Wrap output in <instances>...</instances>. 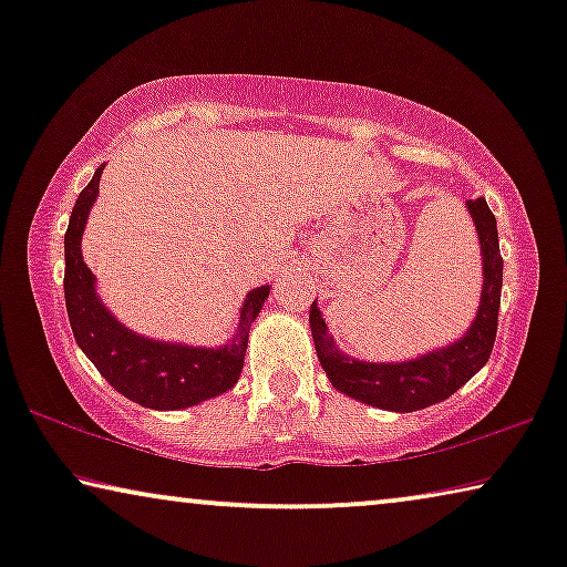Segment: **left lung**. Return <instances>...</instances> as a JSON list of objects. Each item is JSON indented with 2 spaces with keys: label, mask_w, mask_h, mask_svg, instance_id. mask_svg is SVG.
Returning a JSON list of instances; mask_svg holds the SVG:
<instances>
[{
  "label": "left lung",
  "mask_w": 567,
  "mask_h": 567,
  "mask_svg": "<svg viewBox=\"0 0 567 567\" xmlns=\"http://www.w3.org/2000/svg\"><path fill=\"white\" fill-rule=\"evenodd\" d=\"M467 212L475 221L480 252H483V293H480L477 317L470 330L456 343L417 355L413 361L367 363L338 351L328 324L317 309V301H312L309 324H312L317 359L336 390L367 402V405L394 410V413H413V410L452 398L462 384H467L485 367L495 343V330H498L503 258L498 227H495V216L487 208L485 198L467 200Z\"/></svg>",
  "instance_id": "1"
}]
</instances>
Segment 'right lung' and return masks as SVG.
I'll use <instances>...</instances> for the list:
<instances>
[{
	"instance_id": "right-lung-1",
	"label": "right lung",
	"mask_w": 567,
	"mask_h": 567,
	"mask_svg": "<svg viewBox=\"0 0 567 567\" xmlns=\"http://www.w3.org/2000/svg\"><path fill=\"white\" fill-rule=\"evenodd\" d=\"M103 167H97L87 188L76 198L64 235V297L76 346L111 386L144 408L181 410L231 390L245 363L247 332L262 301L268 299L270 286H258L247 293L237 336L221 348L159 343L123 328L95 293V276L84 266L80 247L90 208L97 198Z\"/></svg>"
}]
</instances>
